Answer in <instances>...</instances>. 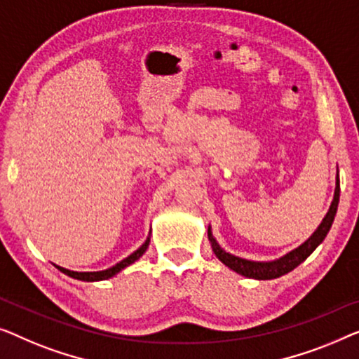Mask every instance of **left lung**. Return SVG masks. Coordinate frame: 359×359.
<instances>
[{"label": "left lung", "mask_w": 359, "mask_h": 359, "mask_svg": "<svg viewBox=\"0 0 359 359\" xmlns=\"http://www.w3.org/2000/svg\"><path fill=\"white\" fill-rule=\"evenodd\" d=\"M338 200H340V180H338V175H337L335 195H333V201L330 205L329 213H327L325 218L322 219L319 228H317V231L304 242V244L299 245L297 249H294L292 252H290V254H286L285 257H281V259L275 260V262H252V260H245V259H241V257L228 254V252L221 249V247L218 245V242L215 241V237H213V234H211L210 228H208V239L211 242V247H213L215 255L218 257V259L223 262L226 266H229L231 270H234L236 273L247 276V278H254V280L278 278V276L287 273V271L294 270L296 266L299 265L301 262H304L307 257H309L312 252L316 250V247L325 239L327 232L330 231L333 219H335Z\"/></svg>", "instance_id": "8db88e82"}]
</instances>
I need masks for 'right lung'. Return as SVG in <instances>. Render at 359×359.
<instances>
[{
  "label": "right lung",
  "instance_id": "add662e5",
  "mask_svg": "<svg viewBox=\"0 0 359 359\" xmlns=\"http://www.w3.org/2000/svg\"><path fill=\"white\" fill-rule=\"evenodd\" d=\"M148 245H149V237H148V239H146L144 244L141 245L138 250H135L133 254L127 257V259H123L122 262H118V264L114 265L112 269H107V270H102V271H72V270H67V269H63V266H58V265H57V269L60 271H63L65 275L72 276V278H74V280H81V281L107 280V278H112L114 275H117L118 271H122L125 266H128V265L133 264L135 260H138L140 257L144 254L146 249H148Z\"/></svg>",
  "mask_w": 359,
  "mask_h": 359
}]
</instances>
